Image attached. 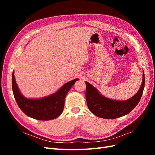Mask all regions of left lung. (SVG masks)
<instances>
[{
  "mask_svg": "<svg viewBox=\"0 0 155 155\" xmlns=\"http://www.w3.org/2000/svg\"><path fill=\"white\" fill-rule=\"evenodd\" d=\"M87 85L85 96L87 104L92 113L105 119H114L127 115L138 105L145 85V76L143 71L142 85L134 96L125 101H116L102 96L91 84L85 81Z\"/></svg>",
  "mask_w": 155,
  "mask_h": 155,
  "instance_id": "obj_1",
  "label": "left lung"
}]
</instances>
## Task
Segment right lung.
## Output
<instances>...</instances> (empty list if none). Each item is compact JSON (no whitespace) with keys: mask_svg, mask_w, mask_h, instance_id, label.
Listing matches in <instances>:
<instances>
[{"mask_svg":"<svg viewBox=\"0 0 155 155\" xmlns=\"http://www.w3.org/2000/svg\"><path fill=\"white\" fill-rule=\"evenodd\" d=\"M78 80L79 79H74L65 83L51 95L39 99H28L20 92L13 72L12 90L18 106L26 115L38 120H51L62 113L65 97Z\"/></svg>","mask_w":155,"mask_h":155,"instance_id":"1","label":"right lung"}]
</instances>
